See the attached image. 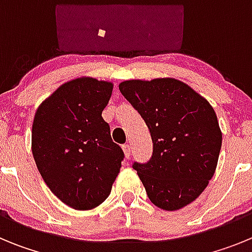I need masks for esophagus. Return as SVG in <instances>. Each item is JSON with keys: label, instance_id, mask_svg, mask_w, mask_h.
I'll list each match as a JSON object with an SVG mask.
<instances>
[{"label": "esophagus", "instance_id": "esophagus-1", "mask_svg": "<svg viewBox=\"0 0 252 252\" xmlns=\"http://www.w3.org/2000/svg\"><path fill=\"white\" fill-rule=\"evenodd\" d=\"M122 150H124V153H125V157L128 159L131 155V146L128 145V144H125V145H122Z\"/></svg>", "mask_w": 252, "mask_h": 252}]
</instances>
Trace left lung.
I'll use <instances>...</instances> for the list:
<instances>
[{"mask_svg":"<svg viewBox=\"0 0 252 252\" xmlns=\"http://www.w3.org/2000/svg\"><path fill=\"white\" fill-rule=\"evenodd\" d=\"M124 97L150 131L153 155L133 162L148 197L157 207L177 211L202 194L217 168L222 132L213 107L174 78L120 83Z\"/></svg>","mask_w":252,"mask_h":252,"instance_id":"8db88e82","label":"left lung"}]
</instances>
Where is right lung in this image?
<instances>
[{"mask_svg": "<svg viewBox=\"0 0 252 252\" xmlns=\"http://www.w3.org/2000/svg\"><path fill=\"white\" fill-rule=\"evenodd\" d=\"M112 90L111 82L77 78L35 112L31 150L37 169L51 192L78 211L106 201L125 157L102 117Z\"/></svg>", "mask_w": 252, "mask_h": 252, "instance_id": "right-lung-1", "label": "right lung"}]
</instances>
